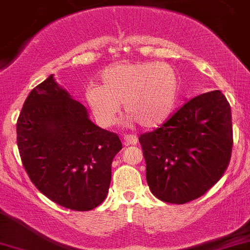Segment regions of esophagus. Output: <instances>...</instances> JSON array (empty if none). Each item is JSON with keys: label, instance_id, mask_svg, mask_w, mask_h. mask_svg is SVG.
Wrapping results in <instances>:
<instances>
[{"label": "esophagus", "instance_id": "34e87169", "mask_svg": "<svg viewBox=\"0 0 250 250\" xmlns=\"http://www.w3.org/2000/svg\"><path fill=\"white\" fill-rule=\"evenodd\" d=\"M138 143V137L134 136V134H127L123 138V144L125 146H133V144Z\"/></svg>", "mask_w": 250, "mask_h": 250}]
</instances>
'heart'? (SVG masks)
<instances>
[{"mask_svg": "<svg viewBox=\"0 0 250 250\" xmlns=\"http://www.w3.org/2000/svg\"><path fill=\"white\" fill-rule=\"evenodd\" d=\"M101 85L90 83L85 100L97 123L108 128L116 122L121 104L132 122L144 128L164 125L174 113L180 80L170 65L159 62H123L107 66Z\"/></svg>", "mask_w": 250, "mask_h": 250, "instance_id": "b5f03b06", "label": "heart"}]
</instances>
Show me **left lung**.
I'll list each match as a JSON object with an SVG mask.
<instances>
[{
  "mask_svg": "<svg viewBox=\"0 0 250 250\" xmlns=\"http://www.w3.org/2000/svg\"><path fill=\"white\" fill-rule=\"evenodd\" d=\"M146 183L155 197L183 205L199 199L222 178L233 146L232 113L221 91L186 102L153 132L139 137Z\"/></svg>",
  "mask_w": 250,
  "mask_h": 250,
  "instance_id": "obj_1",
  "label": "left lung"
}]
</instances>
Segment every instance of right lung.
Returning <instances> with one entry per match:
<instances>
[{
  "label": "right lung",
  "mask_w": 250,
  "mask_h": 250,
  "mask_svg": "<svg viewBox=\"0 0 250 250\" xmlns=\"http://www.w3.org/2000/svg\"><path fill=\"white\" fill-rule=\"evenodd\" d=\"M17 146L36 188L65 208L90 211L106 199L122 143L91 122L53 75L30 91L17 121Z\"/></svg>",
  "instance_id": "right-lung-1"
}]
</instances>
